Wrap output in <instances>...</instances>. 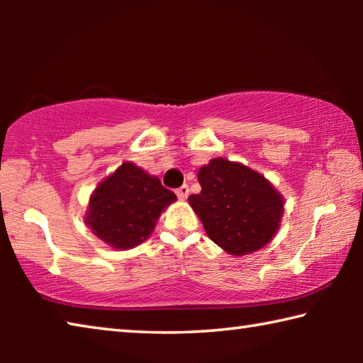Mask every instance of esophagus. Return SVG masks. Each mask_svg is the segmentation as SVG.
Segmentation results:
<instances>
[{
  "mask_svg": "<svg viewBox=\"0 0 363 363\" xmlns=\"http://www.w3.org/2000/svg\"><path fill=\"white\" fill-rule=\"evenodd\" d=\"M176 195L179 196L181 200H186L187 195H189V186H187V184H184V186H181L179 189H176Z\"/></svg>",
  "mask_w": 363,
  "mask_h": 363,
  "instance_id": "obj_1",
  "label": "esophagus"
}]
</instances>
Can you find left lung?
I'll list each match as a JSON object with an SVG mask.
<instances>
[{"instance_id": "obj_1", "label": "left lung", "mask_w": 363, "mask_h": 363, "mask_svg": "<svg viewBox=\"0 0 363 363\" xmlns=\"http://www.w3.org/2000/svg\"><path fill=\"white\" fill-rule=\"evenodd\" d=\"M201 192L189 201L208 237L233 256H243L272 240L284 214V199L256 171L214 158L199 171Z\"/></svg>"}]
</instances>
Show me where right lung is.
<instances>
[{
  "instance_id": "add662e5",
  "label": "right lung",
  "mask_w": 363,
  "mask_h": 363,
  "mask_svg": "<svg viewBox=\"0 0 363 363\" xmlns=\"http://www.w3.org/2000/svg\"><path fill=\"white\" fill-rule=\"evenodd\" d=\"M174 200L158 177L126 162L97 186L84 220L110 247L134 248L150 235L160 214Z\"/></svg>"
}]
</instances>
